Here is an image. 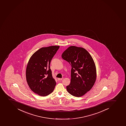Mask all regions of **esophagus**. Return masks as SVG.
<instances>
[{"label":"esophagus","mask_w":126,"mask_h":126,"mask_svg":"<svg viewBox=\"0 0 126 126\" xmlns=\"http://www.w3.org/2000/svg\"><path fill=\"white\" fill-rule=\"evenodd\" d=\"M63 79V78H58L57 79L58 80H62V79Z\"/></svg>","instance_id":"obj_1"}]
</instances>
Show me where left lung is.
<instances>
[{
	"instance_id": "obj_1",
	"label": "left lung",
	"mask_w": 126,
	"mask_h": 126,
	"mask_svg": "<svg viewBox=\"0 0 126 126\" xmlns=\"http://www.w3.org/2000/svg\"><path fill=\"white\" fill-rule=\"evenodd\" d=\"M62 57L71 66V83L66 86L67 91L73 96H83L92 88L96 80L93 59L84 48L74 46L64 51Z\"/></svg>"
}]
</instances>
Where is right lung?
<instances>
[{"label": "right lung", "mask_w": 126, "mask_h": 126, "mask_svg": "<svg viewBox=\"0 0 126 126\" xmlns=\"http://www.w3.org/2000/svg\"><path fill=\"white\" fill-rule=\"evenodd\" d=\"M59 47V46H51L40 48L32 55L28 63L26 69L28 84L33 92L40 96L49 95L56 86L50 64Z\"/></svg>", "instance_id": "1"}]
</instances>
